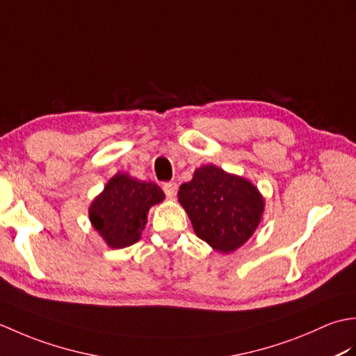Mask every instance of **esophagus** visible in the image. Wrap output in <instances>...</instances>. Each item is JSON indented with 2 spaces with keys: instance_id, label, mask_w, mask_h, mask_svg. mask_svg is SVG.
<instances>
[{
  "instance_id": "esophagus-1",
  "label": "esophagus",
  "mask_w": 356,
  "mask_h": 356,
  "mask_svg": "<svg viewBox=\"0 0 356 356\" xmlns=\"http://www.w3.org/2000/svg\"><path fill=\"white\" fill-rule=\"evenodd\" d=\"M163 191H165V195L168 199H172L174 195H176L177 193V185L172 184V182H168V184H163Z\"/></svg>"
}]
</instances>
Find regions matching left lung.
Returning <instances> with one entry per match:
<instances>
[{
	"instance_id": "1",
	"label": "left lung",
	"mask_w": 356,
	"mask_h": 356,
	"mask_svg": "<svg viewBox=\"0 0 356 356\" xmlns=\"http://www.w3.org/2000/svg\"><path fill=\"white\" fill-rule=\"evenodd\" d=\"M177 195L197 237L225 254L246 243L264 209V200L255 185L216 165L195 170Z\"/></svg>"
}]
</instances>
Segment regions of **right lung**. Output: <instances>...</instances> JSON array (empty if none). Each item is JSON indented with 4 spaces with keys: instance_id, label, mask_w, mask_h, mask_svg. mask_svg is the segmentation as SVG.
<instances>
[{
    "instance_id": "add662e5",
    "label": "right lung",
    "mask_w": 356,
    "mask_h": 356,
    "mask_svg": "<svg viewBox=\"0 0 356 356\" xmlns=\"http://www.w3.org/2000/svg\"><path fill=\"white\" fill-rule=\"evenodd\" d=\"M163 199L161 186L118 172L90 205V222L110 248L131 246L145 228L148 209Z\"/></svg>"
}]
</instances>
